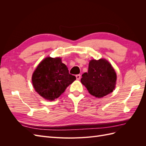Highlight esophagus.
<instances>
[{"label": "esophagus", "mask_w": 146, "mask_h": 146, "mask_svg": "<svg viewBox=\"0 0 146 146\" xmlns=\"http://www.w3.org/2000/svg\"><path fill=\"white\" fill-rule=\"evenodd\" d=\"M76 77L77 80H80V78H81V76H80V74H77V75H76Z\"/></svg>", "instance_id": "34e87169"}]
</instances>
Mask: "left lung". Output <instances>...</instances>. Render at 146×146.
I'll list each match as a JSON object with an SVG mask.
<instances>
[{"mask_svg": "<svg viewBox=\"0 0 146 146\" xmlns=\"http://www.w3.org/2000/svg\"><path fill=\"white\" fill-rule=\"evenodd\" d=\"M116 79L115 70L107 60H91L88 72L82 74L81 82L91 95L100 98L113 92Z\"/></svg>", "mask_w": 146, "mask_h": 146, "instance_id": "left-lung-1", "label": "left lung"}]
</instances>
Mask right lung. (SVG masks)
<instances>
[{
    "label": "right lung",
    "instance_id": "right-lung-1",
    "mask_svg": "<svg viewBox=\"0 0 146 146\" xmlns=\"http://www.w3.org/2000/svg\"><path fill=\"white\" fill-rule=\"evenodd\" d=\"M76 77L69 73L68 69L59 57H47L39 64L32 75L33 86L43 98L54 100L63 93Z\"/></svg>",
    "mask_w": 146,
    "mask_h": 146
}]
</instances>
